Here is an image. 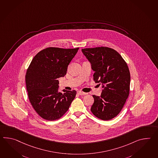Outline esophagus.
Masks as SVG:
<instances>
[{"label": "esophagus", "instance_id": "34e87169", "mask_svg": "<svg viewBox=\"0 0 158 158\" xmlns=\"http://www.w3.org/2000/svg\"><path fill=\"white\" fill-rule=\"evenodd\" d=\"M77 94H78V95H85L87 94V93H85V92H83L81 91L77 92Z\"/></svg>", "mask_w": 158, "mask_h": 158}]
</instances>
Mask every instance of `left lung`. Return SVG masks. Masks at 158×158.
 <instances>
[{
  "mask_svg": "<svg viewBox=\"0 0 158 158\" xmlns=\"http://www.w3.org/2000/svg\"><path fill=\"white\" fill-rule=\"evenodd\" d=\"M81 51L95 72L94 80L102 88L100 96H92L94 102L91 111L102 120L112 119L121 112L129 95L130 74L127 63L117 51L107 47Z\"/></svg>",
  "mask_w": 158,
  "mask_h": 158,
  "instance_id": "8db88e82",
  "label": "left lung"
}]
</instances>
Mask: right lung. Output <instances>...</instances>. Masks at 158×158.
<instances>
[{"label":"right lung","instance_id":"right-lung-1","mask_svg":"<svg viewBox=\"0 0 158 158\" xmlns=\"http://www.w3.org/2000/svg\"><path fill=\"white\" fill-rule=\"evenodd\" d=\"M79 50L48 48L35 55L28 67L25 82L28 98L42 118L54 121L66 112L77 91H58V78L66 74L67 67Z\"/></svg>","mask_w":158,"mask_h":158}]
</instances>
